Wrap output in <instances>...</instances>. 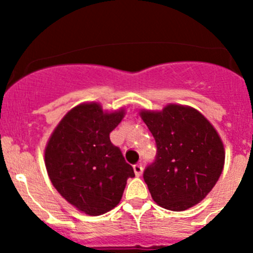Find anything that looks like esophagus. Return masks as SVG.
<instances>
[{"label":"esophagus","instance_id":"34e87169","mask_svg":"<svg viewBox=\"0 0 253 253\" xmlns=\"http://www.w3.org/2000/svg\"><path fill=\"white\" fill-rule=\"evenodd\" d=\"M133 170H134V174H136V176H141L143 172V165L141 164V163H139V164L133 165Z\"/></svg>","mask_w":253,"mask_h":253}]
</instances>
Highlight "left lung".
Segmentation results:
<instances>
[{
  "instance_id": "1",
  "label": "left lung",
  "mask_w": 253,
  "mask_h": 253,
  "mask_svg": "<svg viewBox=\"0 0 253 253\" xmlns=\"http://www.w3.org/2000/svg\"><path fill=\"white\" fill-rule=\"evenodd\" d=\"M139 116L157 143L143 178L157 205L182 211L205 200L223 172L225 150L213 125L196 109L169 104Z\"/></svg>"
}]
</instances>
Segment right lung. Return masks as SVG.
<instances>
[{
  "instance_id": "right-lung-1",
  "label": "right lung",
  "mask_w": 253,
  "mask_h": 253,
  "mask_svg": "<svg viewBox=\"0 0 253 253\" xmlns=\"http://www.w3.org/2000/svg\"><path fill=\"white\" fill-rule=\"evenodd\" d=\"M124 108L104 111L83 103L58 122L45 148V167L57 192L78 211L96 216L120 203L127 178L134 177L110 132L124 119Z\"/></svg>"
}]
</instances>
